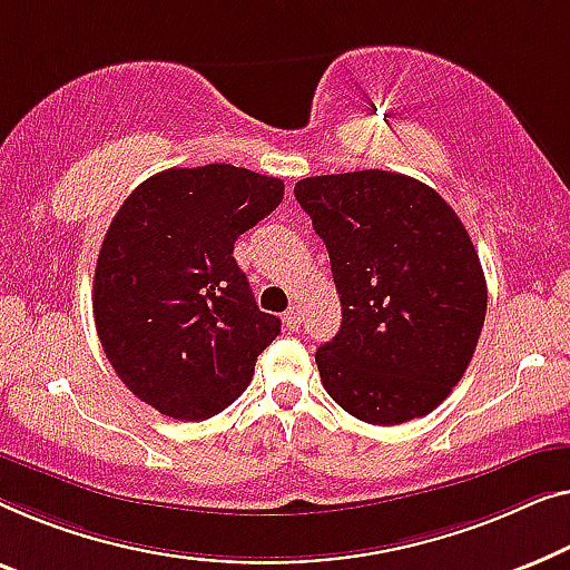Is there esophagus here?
Masks as SVG:
<instances>
[{
	"label": "esophagus",
	"mask_w": 570,
	"mask_h": 570,
	"mask_svg": "<svg viewBox=\"0 0 570 570\" xmlns=\"http://www.w3.org/2000/svg\"><path fill=\"white\" fill-rule=\"evenodd\" d=\"M284 325L288 331H299L302 325V309L299 307H288L286 315H284Z\"/></svg>",
	"instance_id": "34e87169"
}]
</instances>
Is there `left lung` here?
<instances>
[{"instance_id": "8db88e82", "label": "left lung", "mask_w": 570, "mask_h": 570, "mask_svg": "<svg viewBox=\"0 0 570 570\" xmlns=\"http://www.w3.org/2000/svg\"><path fill=\"white\" fill-rule=\"evenodd\" d=\"M294 196L341 296V331L315 354L327 395L374 426L431 413L485 320V276L460 216L426 183L387 170L304 178Z\"/></svg>"}]
</instances>
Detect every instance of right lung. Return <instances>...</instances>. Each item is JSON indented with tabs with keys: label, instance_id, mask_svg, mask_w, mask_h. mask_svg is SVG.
<instances>
[{
	"label": "right lung",
	"instance_id": "1",
	"mask_svg": "<svg viewBox=\"0 0 570 570\" xmlns=\"http://www.w3.org/2000/svg\"><path fill=\"white\" fill-rule=\"evenodd\" d=\"M282 198L284 180L204 165L151 175L118 208L92 312L108 362L141 403L206 421L250 384L282 320L258 309L232 250Z\"/></svg>",
	"mask_w": 570,
	"mask_h": 570
}]
</instances>
